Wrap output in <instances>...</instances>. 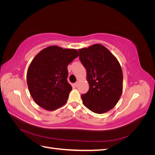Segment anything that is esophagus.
<instances>
[{"label":"esophagus","instance_id":"esophagus-1","mask_svg":"<svg viewBox=\"0 0 155 155\" xmlns=\"http://www.w3.org/2000/svg\"><path fill=\"white\" fill-rule=\"evenodd\" d=\"M78 84H79V82H78V81H77L76 83H75L74 84V87H78Z\"/></svg>","mask_w":155,"mask_h":155}]
</instances>
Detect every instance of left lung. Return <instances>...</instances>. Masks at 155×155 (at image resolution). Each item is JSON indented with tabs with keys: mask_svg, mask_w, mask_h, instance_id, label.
<instances>
[{
	"mask_svg": "<svg viewBox=\"0 0 155 155\" xmlns=\"http://www.w3.org/2000/svg\"><path fill=\"white\" fill-rule=\"evenodd\" d=\"M79 59L87 70L89 90L83 103L94 113L103 114L115 107L123 91V72L118 59L104 46L93 45L79 49Z\"/></svg>",
	"mask_w": 155,
	"mask_h": 155,
	"instance_id": "obj_1",
	"label": "left lung"
}]
</instances>
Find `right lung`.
I'll return each mask as SVG.
<instances>
[{
  "label": "right lung",
  "instance_id": "add662e5",
  "mask_svg": "<svg viewBox=\"0 0 155 155\" xmlns=\"http://www.w3.org/2000/svg\"><path fill=\"white\" fill-rule=\"evenodd\" d=\"M79 55L77 50L50 46L33 59L27 71L29 92L36 104L55 110L67 103L72 87L67 81L68 65Z\"/></svg>",
  "mask_w": 155,
  "mask_h": 155
}]
</instances>
